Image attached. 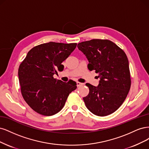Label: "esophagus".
<instances>
[{
	"mask_svg": "<svg viewBox=\"0 0 149 149\" xmlns=\"http://www.w3.org/2000/svg\"><path fill=\"white\" fill-rule=\"evenodd\" d=\"M84 85V84L83 83H81V82H77V87H80V86H81V85Z\"/></svg>",
	"mask_w": 149,
	"mask_h": 149,
	"instance_id": "1",
	"label": "esophagus"
}]
</instances>
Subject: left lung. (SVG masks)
Masks as SVG:
<instances>
[{
    "label": "left lung",
    "instance_id": "obj_1",
    "mask_svg": "<svg viewBox=\"0 0 149 149\" xmlns=\"http://www.w3.org/2000/svg\"><path fill=\"white\" fill-rule=\"evenodd\" d=\"M89 62L88 69L95 70L100 80L98 87L86 84L89 93L85 106L98 116L114 113L121 106L131 88L127 57L124 51L108 40L93 39L78 44Z\"/></svg>",
    "mask_w": 149,
    "mask_h": 149
}]
</instances>
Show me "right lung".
Here are the masks:
<instances>
[{
	"instance_id": "obj_1",
	"label": "right lung",
	"mask_w": 149,
	"mask_h": 149,
	"mask_svg": "<svg viewBox=\"0 0 149 149\" xmlns=\"http://www.w3.org/2000/svg\"><path fill=\"white\" fill-rule=\"evenodd\" d=\"M77 43L49 42L28 51L18 68L22 97L36 113L52 116L64 107L69 94L77 88L73 80L64 82L54 78L62 71V62L73 52Z\"/></svg>"
}]
</instances>
